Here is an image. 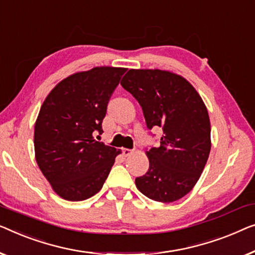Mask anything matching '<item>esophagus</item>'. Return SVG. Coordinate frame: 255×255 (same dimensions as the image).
<instances>
[{
  "label": "esophagus",
  "instance_id": "34e87169",
  "mask_svg": "<svg viewBox=\"0 0 255 255\" xmlns=\"http://www.w3.org/2000/svg\"><path fill=\"white\" fill-rule=\"evenodd\" d=\"M132 153H133V150H132V149H128V148H124V149H122V154H123L125 157L130 156V155H131Z\"/></svg>",
  "mask_w": 255,
  "mask_h": 255
}]
</instances>
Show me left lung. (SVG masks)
Returning a JSON list of instances; mask_svg holds the SVG:
<instances>
[{"instance_id":"left-lung-1","label":"left lung","mask_w":255,"mask_h":255,"mask_svg":"<svg viewBox=\"0 0 255 255\" xmlns=\"http://www.w3.org/2000/svg\"><path fill=\"white\" fill-rule=\"evenodd\" d=\"M121 85L141 106L147 128L163 130L160 146L146 152L149 169L135 185L152 200H178L193 189L208 160L207 108L186 79L169 71L131 69Z\"/></svg>"}]
</instances>
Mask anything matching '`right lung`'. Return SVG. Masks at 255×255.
Masks as SVG:
<instances>
[{
  "label": "right lung",
  "instance_id": "right-lung-1",
  "mask_svg": "<svg viewBox=\"0 0 255 255\" xmlns=\"http://www.w3.org/2000/svg\"><path fill=\"white\" fill-rule=\"evenodd\" d=\"M127 69L101 66L62 80L42 103L34 127L35 160L61 198L82 201L102 189L121 153L94 139Z\"/></svg>",
  "mask_w": 255,
  "mask_h": 255
}]
</instances>
